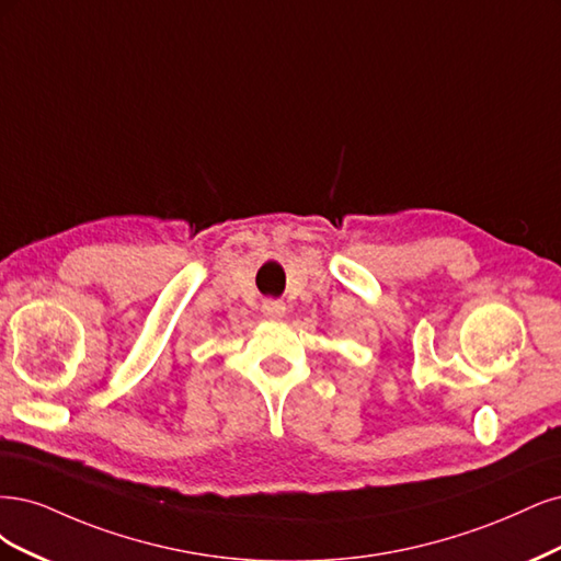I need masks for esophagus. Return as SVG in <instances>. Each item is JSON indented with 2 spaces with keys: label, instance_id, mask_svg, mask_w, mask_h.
Returning <instances> with one entry per match:
<instances>
[{
  "label": "esophagus",
  "instance_id": "esophagus-1",
  "mask_svg": "<svg viewBox=\"0 0 561 561\" xmlns=\"http://www.w3.org/2000/svg\"><path fill=\"white\" fill-rule=\"evenodd\" d=\"M263 314H265L267 319L279 321V319L286 317V305H284L282 300H265V302H263Z\"/></svg>",
  "mask_w": 561,
  "mask_h": 561
}]
</instances>
